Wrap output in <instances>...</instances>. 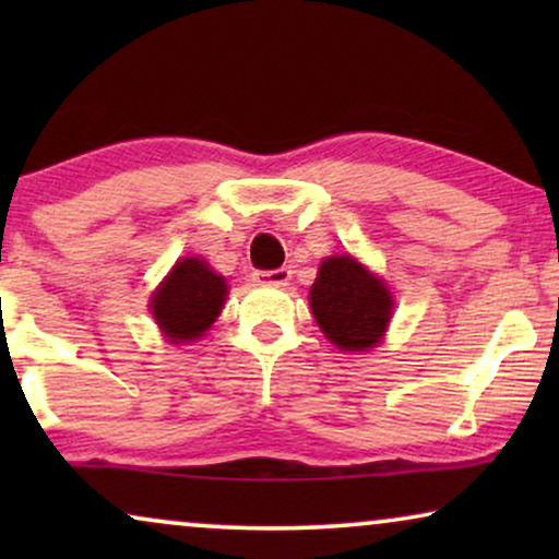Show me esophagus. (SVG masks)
<instances>
[{
	"instance_id": "1",
	"label": "esophagus",
	"mask_w": 559,
	"mask_h": 559,
	"mask_svg": "<svg viewBox=\"0 0 559 559\" xmlns=\"http://www.w3.org/2000/svg\"><path fill=\"white\" fill-rule=\"evenodd\" d=\"M289 277H293V270H289V266H280V270H270V272H254L257 285H270V287L287 285Z\"/></svg>"
}]
</instances>
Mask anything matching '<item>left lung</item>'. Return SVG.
<instances>
[{
	"instance_id": "obj_1",
	"label": "left lung",
	"mask_w": 559,
	"mask_h": 559,
	"mask_svg": "<svg viewBox=\"0 0 559 559\" xmlns=\"http://www.w3.org/2000/svg\"><path fill=\"white\" fill-rule=\"evenodd\" d=\"M310 308L325 338L341 350H371L392 320V293L350 254L328 257L310 287Z\"/></svg>"
}]
</instances>
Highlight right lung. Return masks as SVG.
Returning <instances> with one entry per match:
<instances>
[{
    "mask_svg": "<svg viewBox=\"0 0 559 559\" xmlns=\"http://www.w3.org/2000/svg\"><path fill=\"white\" fill-rule=\"evenodd\" d=\"M226 280L198 257L175 262L170 274L150 297L155 323L170 343L198 341L224 310Z\"/></svg>",
    "mask_w": 559,
    "mask_h": 559,
    "instance_id": "obj_1",
    "label": "right lung"
}]
</instances>
